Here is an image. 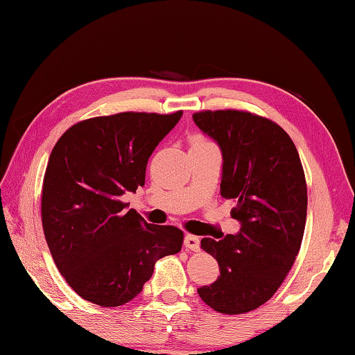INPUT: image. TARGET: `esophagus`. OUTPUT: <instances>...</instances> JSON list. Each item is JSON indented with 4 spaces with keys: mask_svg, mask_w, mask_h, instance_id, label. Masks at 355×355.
Segmentation results:
<instances>
[{
    "mask_svg": "<svg viewBox=\"0 0 355 355\" xmlns=\"http://www.w3.org/2000/svg\"><path fill=\"white\" fill-rule=\"evenodd\" d=\"M184 244H186L187 248H189V250L198 252L200 250V236L191 235V233H187L186 238H184Z\"/></svg>",
    "mask_w": 355,
    "mask_h": 355,
    "instance_id": "34e87169",
    "label": "esophagus"
}]
</instances>
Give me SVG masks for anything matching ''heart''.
Segmentation results:
<instances>
[{
  "mask_svg": "<svg viewBox=\"0 0 355 355\" xmlns=\"http://www.w3.org/2000/svg\"><path fill=\"white\" fill-rule=\"evenodd\" d=\"M193 141H197V143H209L207 140H205L202 137H195V139H193Z\"/></svg>",
  "mask_w": 355,
  "mask_h": 355,
  "instance_id": "heart-1",
  "label": "heart"
}]
</instances>
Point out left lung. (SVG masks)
I'll list each match as a JSON object with an SVG mask.
<instances>
[{"instance_id": "8db88e82", "label": "left lung", "mask_w": 355, "mask_h": 355, "mask_svg": "<svg viewBox=\"0 0 355 355\" xmlns=\"http://www.w3.org/2000/svg\"><path fill=\"white\" fill-rule=\"evenodd\" d=\"M192 117L221 148V197L235 202L232 216L241 223L236 235L201 239L220 276L198 294L218 313L244 314L271 299L299 253L308 202L304 168L290 135L270 119L238 110Z\"/></svg>"}]
</instances>
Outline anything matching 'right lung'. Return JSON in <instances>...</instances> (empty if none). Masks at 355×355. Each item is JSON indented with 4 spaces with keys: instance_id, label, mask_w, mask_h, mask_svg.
I'll list each match as a JSON object with an SVG mask.
<instances>
[{
    "instance_id": "add662e5",
    "label": "right lung",
    "mask_w": 355,
    "mask_h": 355,
    "mask_svg": "<svg viewBox=\"0 0 355 355\" xmlns=\"http://www.w3.org/2000/svg\"><path fill=\"white\" fill-rule=\"evenodd\" d=\"M182 116L130 111L87 119L53 148L42 183L44 235L67 284L88 302L128 304L158 259L182 250V230L148 224L122 201L145 184L150 154Z\"/></svg>"
}]
</instances>
